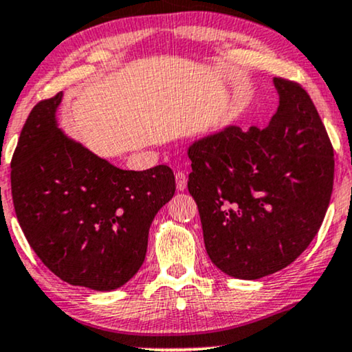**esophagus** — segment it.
Segmentation results:
<instances>
[{"label": "esophagus", "mask_w": 352, "mask_h": 352, "mask_svg": "<svg viewBox=\"0 0 352 352\" xmlns=\"http://www.w3.org/2000/svg\"><path fill=\"white\" fill-rule=\"evenodd\" d=\"M186 182H188V179H186L185 172H179L175 175V184H177V190L179 191H184L186 188Z\"/></svg>", "instance_id": "1"}]
</instances>
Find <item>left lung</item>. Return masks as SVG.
Here are the masks:
<instances>
[{"instance_id":"left-lung-1","label":"left lung","mask_w":352,"mask_h":352,"mask_svg":"<svg viewBox=\"0 0 352 352\" xmlns=\"http://www.w3.org/2000/svg\"><path fill=\"white\" fill-rule=\"evenodd\" d=\"M265 129L227 125L188 146V191L212 264L233 278L285 269L311 245L333 190V146L311 96L274 78Z\"/></svg>"}]
</instances>
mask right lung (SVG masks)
Instances as JSON below:
<instances>
[{
    "mask_svg": "<svg viewBox=\"0 0 352 352\" xmlns=\"http://www.w3.org/2000/svg\"><path fill=\"white\" fill-rule=\"evenodd\" d=\"M63 93L27 117L11 161L14 209L32 250L60 280L120 288L142 267L154 215L175 193L168 166L116 167L58 124Z\"/></svg>",
    "mask_w": 352,
    "mask_h": 352,
    "instance_id": "right-lung-1",
    "label": "right lung"
}]
</instances>
